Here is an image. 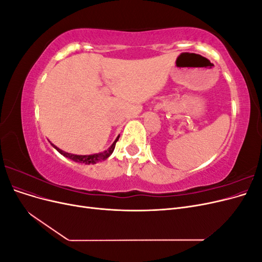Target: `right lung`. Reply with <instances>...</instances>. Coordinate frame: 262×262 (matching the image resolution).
Here are the masks:
<instances>
[{"instance_id":"right-lung-1","label":"right lung","mask_w":262,"mask_h":262,"mask_svg":"<svg viewBox=\"0 0 262 262\" xmlns=\"http://www.w3.org/2000/svg\"><path fill=\"white\" fill-rule=\"evenodd\" d=\"M119 137H120V136L117 137V139L115 140L113 145L110 146L107 150H105V152L98 153V154H92V155H75V154L67 153V152H64V150L60 149L59 147H57V146L53 145V144H52V146H53L55 149H57L60 154H62L63 156H66V157L70 158V160H72V161H74V162L83 163V164H96V163H98V162L107 160V158L113 154L114 149H115V146H116V143H117V141L119 140Z\"/></svg>"}]
</instances>
